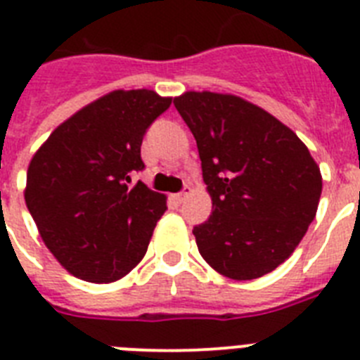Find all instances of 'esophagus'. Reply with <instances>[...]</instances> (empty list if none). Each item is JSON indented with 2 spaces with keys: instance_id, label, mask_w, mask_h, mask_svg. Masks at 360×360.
<instances>
[{
  "instance_id": "esophagus-1",
  "label": "esophagus",
  "mask_w": 360,
  "mask_h": 360,
  "mask_svg": "<svg viewBox=\"0 0 360 360\" xmlns=\"http://www.w3.org/2000/svg\"><path fill=\"white\" fill-rule=\"evenodd\" d=\"M191 191H193L191 187L186 186V187H184V191H182V193H178V195H176V200H178V202H184V200H186V198H187V196L191 195Z\"/></svg>"
}]
</instances>
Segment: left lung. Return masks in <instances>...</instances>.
<instances>
[{
  "instance_id": "1",
  "label": "left lung",
  "mask_w": 360,
  "mask_h": 360,
  "mask_svg": "<svg viewBox=\"0 0 360 360\" xmlns=\"http://www.w3.org/2000/svg\"><path fill=\"white\" fill-rule=\"evenodd\" d=\"M191 129L213 213L193 229L214 271L253 281L290 259L317 214V162L281 120L235 94L187 91L173 100Z\"/></svg>"
}]
</instances>
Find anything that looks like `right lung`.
<instances>
[{
    "label": "right lung",
    "instance_id": "obj_1",
    "mask_svg": "<svg viewBox=\"0 0 360 360\" xmlns=\"http://www.w3.org/2000/svg\"><path fill=\"white\" fill-rule=\"evenodd\" d=\"M171 105L149 89L112 91L65 120L34 153L25 204L58 262L85 282L109 284L136 268L165 195L143 182V134Z\"/></svg>",
    "mask_w": 360,
    "mask_h": 360
}]
</instances>
